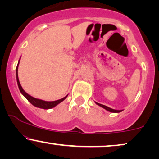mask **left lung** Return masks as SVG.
<instances>
[{
  "mask_svg": "<svg viewBox=\"0 0 159 159\" xmlns=\"http://www.w3.org/2000/svg\"><path fill=\"white\" fill-rule=\"evenodd\" d=\"M96 103H97V104L98 105H99V106L102 107L103 108H105V110H107V111H110V112H112V113H119V112H120V111H116V110H113V109H112V108H110V107L105 106V105H102V104H99V103H97V102H96Z\"/></svg>",
  "mask_w": 159,
  "mask_h": 159,
  "instance_id": "left-lung-1",
  "label": "left lung"
}]
</instances>
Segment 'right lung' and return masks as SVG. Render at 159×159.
I'll return each instance as SVG.
<instances>
[{"mask_svg":"<svg viewBox=\"0 0 159 159\" xmlns=\"http://www.w3.org/2000/svg\"><path fill=\"white\" fill-rule=\"evenodd\" d=\"M19 62H20V61H19ZM19 62H18L17 67H16V81H17V84H18L19 89H20L21 93H22V94L24 95L25 97H26V99H27V100H28L31 103L32 105H34V106H35V107H39V108H43V109H50V108H52V107H54L56 106V105H57L59 103H60L61 102H62L67 97V96H66V97H63L62 99H58V100H56V101L46 102V101L41 100V99L34 98V97H31L30 95H29L28 94H27V93L25 92L24 90H23L22 87V86H21V84L20 83V81H19V78H18V65H19Z\"/></svg>","mask_w":159,"mask_h":159,"instance_id":"obj_1","label":"right lung"}]
</instances>
